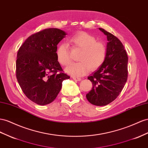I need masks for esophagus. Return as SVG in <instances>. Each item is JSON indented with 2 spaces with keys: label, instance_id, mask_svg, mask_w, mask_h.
Here are the masks:
<instances>
[{
  "label": "esophagus",
  "instance_id": "obj_1",
  "mask_svg": "<svg viewBox=\"0 0 148 148\" xmlns=\"http://www.w3.org/2000/svg\"><path fill=\"white\" fill-rule=\"evenodd\" d=\"M72 78L74 79V80H75V81H81V80H82V78H79V77H73Z\"/></svg>",
  "mask_w": 148,
  "mask_h": 148
}]
</instances>
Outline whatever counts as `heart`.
<instances>
[{"instance_id":"heart-1","label":"heart","mask_w":148,"mask_h":148,"mask_svg":"<svg viewBox=\"0 0 148 148\" xmlns=\"http://www.w3.org/2000/svg\"><path fill=\"white\" fill-rule=\"evenodd\" d=\"M74 47L82 50L78 63H71L65 69V71L75 77H79L87 74L90 70H97L105 60L106 49L101 42H97L96 38L85 32H79L73 36L70 40ZM58 62L63 66L70 64L69 47L65 43L60 44L56 51Z\"/></svg>"}]
</instances>
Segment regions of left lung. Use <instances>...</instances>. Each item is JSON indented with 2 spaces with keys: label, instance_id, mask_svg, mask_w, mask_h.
<instances>
[{
  "label": "left lung",
  "instance_id": "1",
  "mask_svg": "<svg viewBox=\"0 0 148 148\" xmlns=\"http://www.w3.org/2000/svg\"><path fill=\"white\" fill-rule=\"evenodd\" d=\"M106 35V56L103 65L88 77L93 88L86 97L96 106H105L121 93L127 78L128 57L120 40L110 32L99 28Z\"/></svg>",
  "mask_w": 148,
  "mask_h": 148
}]
</instances>
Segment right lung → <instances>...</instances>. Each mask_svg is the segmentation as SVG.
Returning <instances> with one entry per match:
<instances>
[{"label": "right lung", "mask_w": 148, "mask_h": 148, "mask_svg": "<svg viewBox=\"0 0 148 148\" xmlns=\"http://www.w3.org/2000/svg\"><path fill=\"white\" fill-rule=\"evenodd\" d=\"M65 31L50 28L34 34L20 47L16 61V77L23 93L39 105L55 100L69 75L62 72L57 58V45Z\"/></svg>", "instance_id": "right-lung-1"}]
</instances>
